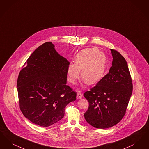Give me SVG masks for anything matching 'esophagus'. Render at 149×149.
I'll use <instances>...</instances> for the list:
<instances>
[{
    "instance_id": "esophagus-1",
    "label": "esophagus",
    "mask_w": 149,
    "mask_h": 149,
    "mask_svg": "<svg viewBox=\"0 0 149 149\" xmlns=\"http://www.w3.org/2000/svg\"><path fill=\"white\" fill-rule=\"evenodd\" d=\"M83 95L82 94V93L80 91H78L77 92V98L79 99H81V98H82Z\"/></svg>"
}]
</instances>
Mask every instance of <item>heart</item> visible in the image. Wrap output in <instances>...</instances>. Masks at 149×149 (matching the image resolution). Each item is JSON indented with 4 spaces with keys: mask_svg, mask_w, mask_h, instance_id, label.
Listing matches in <instances>:
<instances>
[{
    "mask_svg": "<svg viewBox=\"0 0 149 149\" xmlns=\"http://www.w3.org/2000/svg\"><path fill=\"white\" fill-rule=\"evenodd\" d=\"M107 59L104 53L97 48L86 49L79 52L74 57V63L67 68L68 79L74 84L81 77L87 84H95L104 77Z\"/></svg>",
    "mask_w": 149,
    "mask_h": 149,
    "instance_id": "heart-1",
    "label": "heart"
}]
</instances>
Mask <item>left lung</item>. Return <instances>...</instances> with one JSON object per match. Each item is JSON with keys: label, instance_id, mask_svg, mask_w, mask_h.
Returning <instances> with one entry per match:
<instances>
[{"label": "left lung", "instance_id": "8db88e82", "mask_svg": "<svg viewBox=\"0 0 149 149\" xmlns=\"http://www.w3.org/2000/svg\"><path fill=\"white\" fill-rule=\"evenodd\" d=\"M110 50L113 61L109 72L84 93L89 102L84 118L97 129L111 127L122 120L132 93V79L125 59L116 50Z\"/></svg>", "mask_w": 149, "mask_h": 149}]
</instances>
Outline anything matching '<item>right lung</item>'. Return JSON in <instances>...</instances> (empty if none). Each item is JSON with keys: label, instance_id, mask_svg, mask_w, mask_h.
Here are the masks:
<instances>
[{"label": "right lung", "instance_id": "obj_1", "mask_svg": "<svg viewBox=\"0 0 149 149\" xmlns=\"http://www.w3.org/2000/svg\"><path fill=\"white\" fill-rule=\"evenodd\" d=\"M54 47L46 42L37 48L17 81L20 109L29 121L42 127L61 120L65 106L76 99V92L66 85L70 62Z\"/></svg>", "mask_w": 149, "mask_h": 149}]
</instances>
